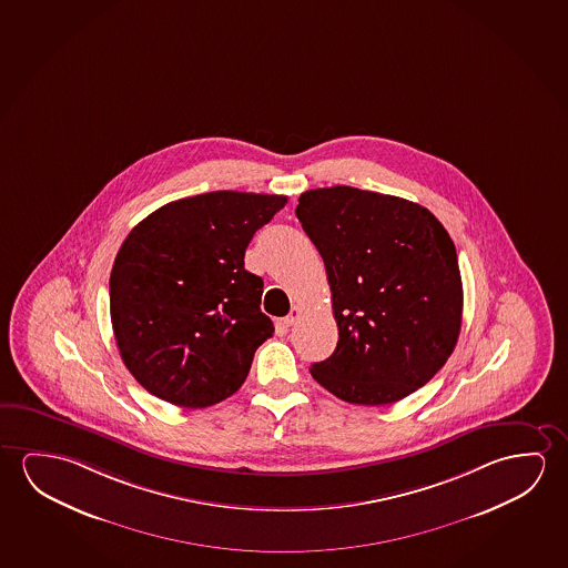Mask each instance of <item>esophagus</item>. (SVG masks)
I'll return each mask as SVG.
<instances>
[{
  "label": "esophagus",
  "mask_w": 568,
  "mask_h": 568,
  "mask_svg": "<svg viewBox=\"0 0 568 568\" xmlns=\"http://www.w3.org/2000/svg\"><path fill=\"white\" fill-rule=\"evenodd\" d=\"M298 316H301V308H298V306H293V308H291V313L283 318V326H285V328L293 326V324L297 323Z\"/></svg>",
  "instance_id": "obj_1"
}]
</instances>
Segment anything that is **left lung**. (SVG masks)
Masks as SVG:
<instances>
[{"label": "left lung", "instance_id": "8db88e82", "mask_svg": "<svg viewBox=\"0 0 568 568\" xmlns=\"http://www.w3.org/2000/svg\"><path fill=\"white\" fill-rule=\"evenodd\" d=\"M297 219L323 255L338 324L331 358L311 374L354 405H387L427 384L463 324L453 240L420 204L331 186L301 194Z\"/></svg>", "mask_w": 568, "mask_h": 568}]
</instances>
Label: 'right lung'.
Masks as SVG:
<instances>
[{"label": "right lung", "mask_w": 568, "mask_h": 568, "mask_svg": "<svg viewBox=\"0 0 568 568\" xmlns=\"http://www.w3.org/2000/svg\"><path fill=\"white\" fill-rule=\"evenodd\" d=\"M285 202L206 192L169 202L131 230L110 275V315L123 364L149 393L202 409L242 387L275 331L245 247Z\"/></svg>", "instance_id": "right-lung-1"}]
</instances>
